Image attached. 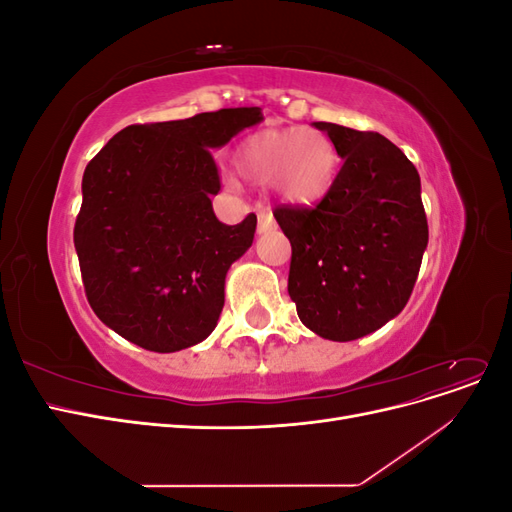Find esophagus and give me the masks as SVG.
<instances>
[{
	"mask_svg": "<svg viewBox=\"0 0 512 512\" xmlns=\"http://www.w3.org/2000/svg\"><path fill=\"white\" fill-rule=\"evenodd\" d=\"M275 226L271 209H258V232H267Z\"/></svg>",
	"mask_w": 512,
	"mask_h": 512,
	"instance_id": "obj_1",
	"label": "esophagus"
}]
</instances>
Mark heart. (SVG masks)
Instances as JSON below:
<instances>
[{"mask_svg": "<svg viewBox=\"0 0 512 512\" xmlns=\"http://www.w3.org/2000/svg\"><path fill=\"white\" fill-rule=\"evenodd\" d=\"M235 166L247 181L273 183L286 203L314 205L331 192L339 158L322 132L288 128L247 136L235 151Z\"/></svg>", "mask_w": 512, "mask_h": 512, "instance_id": "b5f03b06", "label": "heart"}]
</instances>
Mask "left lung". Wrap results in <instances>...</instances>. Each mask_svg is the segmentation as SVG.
<instances>
[{
	"instance_id": "obj_1",
	"label": "left lung",
	"mask_w": 512,
	"mask_h": 512,
	"mask_svg": "<svg viewBox=\"0 0 512 512\" xmlns=\"http://www.w3.org/2000/svg\"><path fill=\"white\" fill-rule=\"evenodd\" d=\"M344 158L314 207L273 211L292 245L288 294L307 329L333 342L374 333L406 307L429 239L414 164L378 132L316 121Z\"/></svg>"
}]
</instances>
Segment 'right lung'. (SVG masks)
<instances>
[{
	"label": "right lung",
	"instance_id": "obj_1",
	"mask_svg": "<svg viewBox=\"0 0 512 512\" xmlns=\"http://www.w3.org/2000/svg\"><path fill=\"white\" fill-rule=\"evenodd\" d=\"M262 119L258 106L123 128L83 175L74 224L87 301L128 342L190 348L215 329L232 262L254 241L256 215L215 218L222 190L211 149Z\"/></svg>",
	"mask_w": 512,
	"mask_h": 512
}]
</instances>
